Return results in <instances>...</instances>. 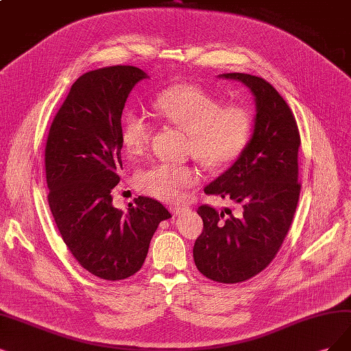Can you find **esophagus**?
<instances>
[{
  "instance_id": "obj_1",
  "label": "esophagus",
  "mask_w": 351,
  "mask_h": 351,
  "mask_svg": "<svg viewBox=\"0 0 351 351\" xmlns=\"http://www.w3.org/2000/svg\"><path fill=\"white\" fill-rule=\"evenodd\" d=\"M184 211H186V208H184V206H171V213L176 217L182 214Z\"/></svg>"
}]
</instances>
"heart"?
Wrapping results in <instances>:
<instances>
[{
	"label": "heart",
	"instance_id": "heart-1",
	"mask_svg": "<svg viewBox=\"0 0 351 351\" xmlns=\"http://www.w3.org/2000/svg\"><path fill=\"white\" fill-rule=\"evenodd\" d=\"M153 110L163 120L189 136L188 150L208 171H226L247 150L254 121L249 108L224 106V101L195 84H176L153 98ZM152 124L145 115L130 111L121 124V143L132 158L145 153L152 138ZM137 186L158 199L176 202L198 184L191 166L153 165L136 178Z\"/></svg>",
	"mask_w": 351,
	"mask_h": 351
}]
</instances>
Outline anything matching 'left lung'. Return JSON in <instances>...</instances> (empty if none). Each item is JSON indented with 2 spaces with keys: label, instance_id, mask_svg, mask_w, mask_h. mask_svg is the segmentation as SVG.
<instances>
[{
  "label": "left lung",
  "instance_id": "1",
  "mask_svg": "<svg viewBox=\"0 0 351 351\" xmlns=\"http://www.w3.org/2000/svg\"><path fill=\"white\" fill-rule=\"evenodd\" d=\"M249 86L256 101L254 130L247 150L205 193L230 198L241 213L224 218L201 205V236L193 244V262L204 276L219 283L244 282L269 266L282 247L300 201L298 124L278 90L258 76L223 73Z\"/></svg>",
  "mask_w": 351,
  "mask_h": 351
}]
</instances>
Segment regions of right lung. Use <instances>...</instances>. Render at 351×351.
<instances>
[{
	"label": "right lung",
	"instance_id": "1",
	"mask_svg": "<svg viewBox=\"0 0 351 351\" xmlns=\"http://www.w3.org/2000/svg\"><path fill=\"white\" fill-rule=\"evenodd\" d=\"M145 77L146 72L128 64L84 73L46 141L47 201L58 230L77 263L106 280L138 271L154 231L172 217L146 197L136 198L127 213L112 206L111 191L123 169L121 114L130 90Z\"/></svg>",
	"mask_w": 351,
	"mask_h": 351
}]
</instances>
